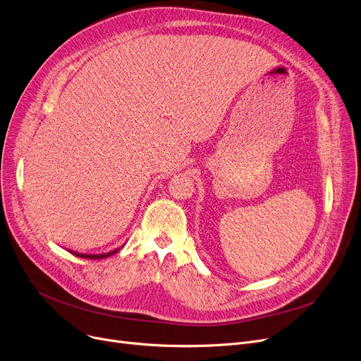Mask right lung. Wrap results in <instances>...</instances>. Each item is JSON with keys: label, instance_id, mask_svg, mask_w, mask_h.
<instances>
[{"label": "right lung", "instance_id": "add662e5", "mask_svg": "<svg viewBox=\"0 0 361 361\" xmlns=\"http://www.w3.org/2000/svg\"><path fill=\"white\" fill-rule=\"evenodd\" d=\"M123 247V245H121ZM121 247H118V249H116V250H111V252H108V253H101V255H87V253H78V252H73V250H68L70 253H73V255H75L78 257H85V259H104V257H109L111 255H114V253H117Z\"/></svg>", "mask_w": 361, "mask_h": 361}]
</instances>
